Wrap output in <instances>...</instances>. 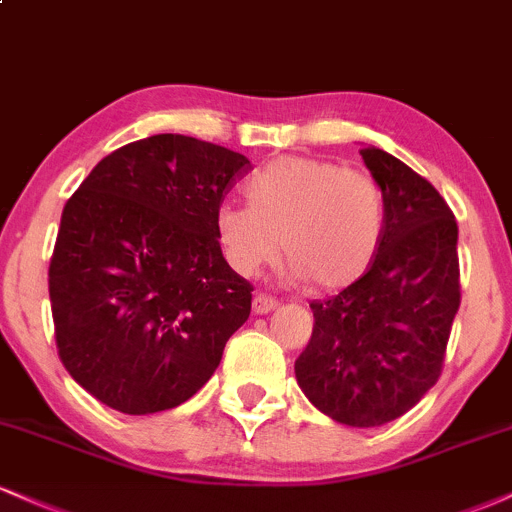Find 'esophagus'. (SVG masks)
<instances>
[{"instance_id": "obj_1", "label": "esophagus", "mask_w": 512, "mask_h": 512, "mask_svg": "<svg viewBox=\"0 0 512 512\" xmlns=\"http://www.w3.org/2000/svg\"><path fill=\"white\" fill-rule=\"evenodd\" d=\"M276 308V298L267 296V293H257L255 298H252V313L255 315H267L272 313Z\"/></svg>"}]
</instances>
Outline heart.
Listing matches in <instances>:
<instances>
[{
	"instance_id": "obj_1",
	"label": "heart",
	"mask_w": 512,
	"mask_h": 512,
	"mask_svg": "<svg viewBox=\"0 0 512 512\" xmlns=\"http://www.w3.org/2000/svg\"><path fill=\"white\" fill-rule=\"evenodd\" d=\"M248 204H221L214 231L223 257L252 276L279 252L289 274L320 291L351 286L368 272L385 236L387 204L366 170L308 156H279L245 182Z\"/></svg>"
}]
</instances>
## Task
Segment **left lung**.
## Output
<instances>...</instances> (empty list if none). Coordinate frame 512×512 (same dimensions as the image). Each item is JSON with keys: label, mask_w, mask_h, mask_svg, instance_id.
<instances>
[{"label": "left lung", "mask_w": 512, "mask_h": 512, "mask_svg": "<svg viewBox=\"0 0 512 512\" xmlns=\"http://www.w3.org/2000/svg\"><path fill=\"white\" fill-rule=\"evenodd\" d=\"M385 192L378 257L361 279L313 301L296 361L305 397L339 424L395 421L436 385L460 308L457 221L440 192L383 149H361Z\"/></svg>", "instance_id": "1"}]
</instances>
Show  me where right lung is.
Returning a JSON list of instances; mask_svg holds the SVG:
<instances>
[{
  "label": "right lung",
  "instance_id": "obj_1",
  "mask_svg": "<svg viewBox=\"0 0 512 512\" xmlns=\"http://www.w3.org/2000/svg\"><path fill=\"white\" fill-rule=\"evenodd\" d=\"M248 170L231 149L154 134L105 156L64 204L48 279L57 351L110 409L187 402L250 317L252 284L214 231Z\"/></svg>",
  "mask_w": 512,
  "mask_h": 512
}]
</instances>
